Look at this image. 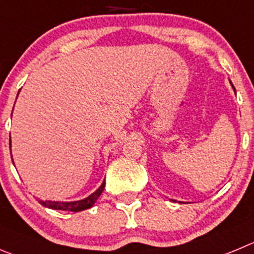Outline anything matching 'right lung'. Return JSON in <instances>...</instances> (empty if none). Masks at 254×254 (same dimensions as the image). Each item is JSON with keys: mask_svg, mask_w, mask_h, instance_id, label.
Returning <instances> with one entry per match:
<instances>
[{"mask_svg": "<svg viewBox=\"0 0 254 254\" xmlns=\"http://www.w3.org/2000/svg\"><path fill=\"white\" fill-rule=\"evenodd\" d=\"M9 145H11V139H9ZM104 188H105V182H103L100 188L98 190L92 193L91 195H89L87 198L82 199V200H77V202H51V200H40L44 207L50 208V209H55V210H70V212H81V210L89 209L92 205L95 204L96 199L101 195Z\"/></svg>", "mask_w": 254, "mask_h": 254, "instance_id": "add662e5", "label": "right lung"}]
</instances>
